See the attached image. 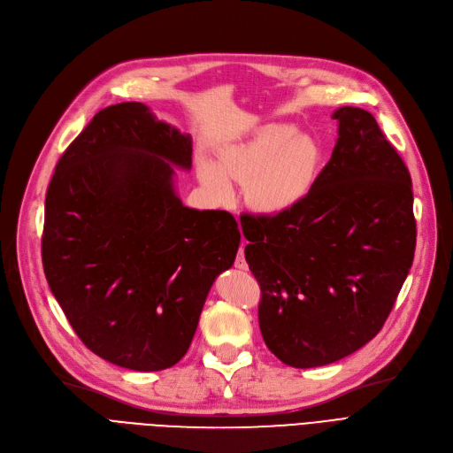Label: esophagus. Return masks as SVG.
<instances>
[{"label": "esophagus", "mask_w": 453, "mask_h": 453, "mask_svg": "<svg viewBox=\"0 0 453 453\" xmlns=\"http://www.w3.org/2000/svg\"><path fill=\"white\" fill-rule=\"evenodd\" d=\"M244 246H246V242H242L239 255H236V260H234V268H239V270H248V263L244 258Z\"/></svg>", "instance_id": "esophagus-1"}]
</instances>
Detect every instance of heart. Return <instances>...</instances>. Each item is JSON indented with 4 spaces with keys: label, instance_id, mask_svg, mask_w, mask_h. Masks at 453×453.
<instances>
[{
    "label": "heart",
    "instance_id": "heart-1",
    "mask_svg": "<svg viewBox=\"0 0 453 453\" xmlns=\"http://www.w3.org/2000/svg\"><path fill=\"white\" fill-rule=\"evenodd\" d=\"M318 169V147L294 127L272 123L242 142L222 150L219 163L202 157L200 181L219 202L233 195L229 177L246 183V202L263 212L292 209L311 190Z\"/></svg>",
    "mask_w": 453,
    "mask_h": 453
}]
</instances>
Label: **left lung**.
<instances>
[{"label":"left lung","instance_id":"1","mask_svg":"<svg viewBox=\"0 0 453 453\" xmlns=\"http://www.w3.org/2000/svg\"><path fill=\"white\" fill-rule=\"evenodd\" d=\"M332 119L336 147L304 198L241 217L260 332L297 369L338 362L378 334L417 242L411 176L376 119L352 106Z\"/></svg>","mask_w":453,"mask_h":453}]
</instances>
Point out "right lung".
Instances as JSON below:
<instances>
[{"label": "right lung", "instance_id": "obj_1", "mask_svg": "<svg viewBox=\"0 0 453 453\" xmlns=\"http://www.w3.org/2000/svg\"><path fill=\"white\" fill-rule=\"evenodd\" d=\"M193 141L141 103L113 104L65 149L45 195L42 263L82 343L134 371L178 364L241 231L227 211L181 203L174 166Z\"/></svg>", "mask_w": 453, "mask_h": 453}]
</instances>
